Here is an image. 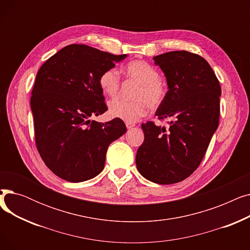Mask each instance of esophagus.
<instances>
[{
  "label": "esophagus",
  "mask_w": 250,
  "mask_h": 250,
  "mask_svg": "<svg viewBox=\"0 0 250 250\" xmlns=\"http://www.w3.org/2000/svg\"><path fill=\"white\" fill-rule=\"evenodd\" d=\"M125 125H126V127L129 129V128H132V127H134L135 126V124H132V123H125Z\"/></svg>",
  "instance_id": "obj_1"
}]
</instances>
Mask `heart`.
Wrapping results in <instances>:
<instances>
[{
  "instance_id": "heart-1",
  "label": "heart",
  "mask_w": 250,
  "mask_h": 250,
  "mask_svg": "<svg viewBox=\"0 0 250 250\" xmlns=\"http://www.w3.org/2000/svg\"><path fill=\"white\" fill-rule=\"evenodd\" d=\"M125 73L127 78L138 82L140 86L135 92L136 101L115 99L109 103L111 116L127 123H135L146 115L148 105L151 108L160 106L165 98V88L160 82V74L152 64L145 61H134L126 64ZM99 85L104 94L115 97L121 86V79L115 69H109L102 73Z\"/></svg>"
}]
</instances>
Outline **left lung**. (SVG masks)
I'll use <instances>...</instances> for the list:
<instances>
[{
	"mask_svg": "<svg viewBox=\"0 0 250 250\" xmlns=\"http://www.w3.org/2000/svg\"><path fill=\"white\" fill-rule=\"evenodd\" d=\"M168 87L155 115L170 118L168 127L142 125L145 140L138 149L141 175L158 185L188 177L202 162L219 125L221 87L208 62L186 50L153 58Z\"/></svg>",
	"mask_w": 250,
	"mask_h": 250,
	"instance_id": "obj_1",
	"label": "left lung"
}]
</instances>
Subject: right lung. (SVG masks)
<instances>
[{
    "mask_svg": "<svg viewBox=\"0 0 250 250\" xmlns=\"http://www.w3.org/2000/svg\"><path fill=\"white\" fill-rule=\"evenodd\" d=\"M127 55L114 56L85 44H70L39 69L30 106L37 150L57 176L81 182L104 168L110 144L126 132L120 118L91 121L107 110L99 78Z\"/></svg>",
    "mask_w": 250,
    "mask_h": 250,
    "instance_id": "obj_1",
    "label": "right lung"
}]
</instances>
